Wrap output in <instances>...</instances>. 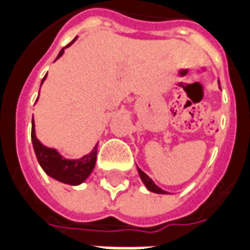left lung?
I'll return each instance as SVG.
<instances>
[{"label": "left lung", "mask_w": 250, "mask_h": 250, "mask_svg": "<svg viewBox=\"0 0 250 250\" xmlns=\"http://www.w3.org/2000/svg\"><path fill=\"white\" fill-rule=\"evenodd\" d=\"M220 84V83H219ZM138 173H139L140 176V180L143 182V184L146 186V188L148 189L149 192H153V193H160V195H167L168 192L167 191H163L160 187H158L155 183H153L152 179H149L148 175H146L139 167H138Z\"/></svg>", "instance_id": "obj_1"}]
</instances>
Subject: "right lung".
I'll return each instance as SVG.
<instances>
[{
	"label": "right lung",
	"instance_id": "obj_1",
	"mask_svg": "<svg viewBox=\"0 0 250 250\" xmlns=\"http://www.w3.org/2000/svg\"><path fill=\"white\" fill-rule=\"evenodd\" d=\"M75 41H77V37L67 46H64L63 49L59 51L57 59L61 58L63 55L64 49H67L68 46L73 45ZM46 77L42 79V83H43ZM31 142H33V148H34V152H36L37 160L40 163L42 169L45 171L46 175H49L50 177H53L58 182L68 184V186H79L83 182H86L87 177L94 171L95 163H97L98 144H95V147L91 149V152H88L87 155H84L82 158L66 159L57 149L46 147L37 139L34 119H31Z\"/></svg>",
	"mask_w": 250,
	"mask_h": 250
}]
</instances>
